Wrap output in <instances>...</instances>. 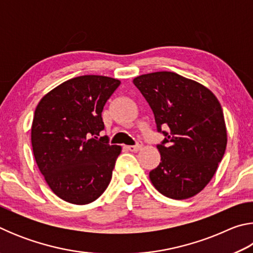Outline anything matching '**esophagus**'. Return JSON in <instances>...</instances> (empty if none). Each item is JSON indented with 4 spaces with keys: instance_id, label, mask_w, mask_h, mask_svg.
Listing matches in <instances>:
<instances>
[{
    "instance_id": "1",
    "label": "esophagus",
    "mask_w": 253,
    "mask_h": 253,
    "mask_svg": "<svg viewBox=\"0 0 253 253\" xmlns=\"http://www.w3.org/2000/svg\"><path fill=\"white\" fill-rule=\"evenodd\" d=\"M142 146H143L142 140H137L136 145H129V146H126V147H127V149H129L130 152H137L142 148Z\"/></svg>"
}]
</instances>
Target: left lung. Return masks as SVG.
I'll return each mask as SVG.
<instances>
[{
  "label": "left lung",
  "mask_w": 253,
  "mask_h": 253,
  "mask_svg": "<svg viewBox=\"0 0 253 253\" xmlns=\"http://www.w3.org/2000/svg\"><path fill=\"white\" fill-rule=\"evenodd\" d=\"M165 138L161 163L149 172L156 190L174 200L198 194L215 174L226 147L223 111L216 97L196 81L160 71L134 79Z\"/></svg>",
  "instance_id": "obj_1"
}]
</instances>
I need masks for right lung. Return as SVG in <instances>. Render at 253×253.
Listing matches in <instances>:
<instances>
[{
    "mask_svg": "<svg viewBox=\"0 0 253 253\" xmlns=\"http://www.w3.org/2000/svg\"><path fill=\"white\" fill-rule=\"evenodd\" d=\"M119 84L109 77H77L46 93L34 111V158L53 193L66 202L91 203L109 185L122 147L97 136L105 128L104 106Z\"/></svg>",
    "mask_w": 253,
    "mask_h": 253,
    "instance_id": "add662e5",
    "label": "right lung"
}]
</instances>
